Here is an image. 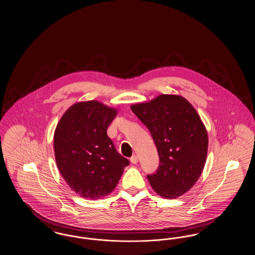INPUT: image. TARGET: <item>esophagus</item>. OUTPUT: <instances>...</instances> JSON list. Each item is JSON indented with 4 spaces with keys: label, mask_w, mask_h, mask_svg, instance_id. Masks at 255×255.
<instances>
[{
    "label": "esophagus",
    "mask_w": 255,
    "mask_h": 255,
    "mask_svg": "<svg viewBox=\"0 0 255 255\" xmlns=\"http://www.w3.org/2000/svg\"><path fill=\"white\" fill-rule=\"evenodd\" d=\"M130 161H131L133 164H135V163H137L138 158H137V157L134 155L133 157H131V158H130Z\"/></svg>",
    "instance_id": "obj_1"
}]
</instances>
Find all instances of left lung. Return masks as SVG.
Masks as SVG:
<instances>
[{
    "mask_svg": "<svg viewBox=\"0 0 255 255\" xmlns=\"http://www.w3.org/2000/svg\"><path fill=\"white\" fill-rule=\"evenodd\" d=\"M133 114L153 137L159 166L147 179L156 193L175 199L186 193L205 167L208 147L206 127L194 107L181 96L160 95L133 104Z\"/></svg>",
    "mask_w": 255,
    "mask_h": 255,
    "instance_id": "8db88e82",
    "label": "left lung"
}]
</instances>
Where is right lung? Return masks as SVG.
<instances>
[{
  "label": "right lung",
  "mask_w": 255,
  "mask_h": 255,
  "mask_svg": "<svg viewBox=\"0 0 255 255\" xmlns=\"http://www.w3.org/2000/svg\"><path fill=\"white\" fill-rule=\"evenodd\" d=\"M117 114L97 100L77 102L56 126L53 148L57 167L68 185L85 199L110 194L129 165L107 135Z\"/></svg>",
  "instance_id": "right-lung-1"
}]
</instances>
